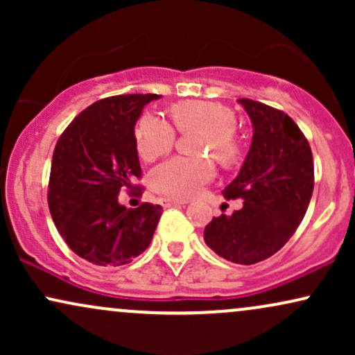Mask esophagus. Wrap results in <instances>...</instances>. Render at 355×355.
<instances>
[{"label":"esophagus","instance_id":"1","mask_svg":"<svg viewBox=\"0 0 355 355\" xmlns=\"http://www.w3.org/2000/svg\"><path fill=\"white\" fill-rule=\"evenodd\" d=\"M160 203L164 207H175V205H185V200H175V198H162Z\"/></svg>","mask_w":355,"mask_h":355}]
</instances>
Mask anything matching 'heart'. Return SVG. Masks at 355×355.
Returning a JSON list of instances; mask_svg holds the SVG:
<instances>
[{"mask_svg": "<svg viewBox=\"0 0 355 355\" xmlns=\"http://www.w3.org/2000/svg\"><path fill=\"white\" fill-rule=\"evenodd\" d=\"M175 125L180 132L202 130L197 140V152H210L223 165L237 160L239 145L234 137L235 113L215 101H178L170 107ZM138 155L145 162H153L172 150L175 130L165 118L146 113L135 128ZM215 175L210 157H175L158 165L150 183L158 193L172 198H190L197 195Z\"/></svg>", "mask_w": 355, "mask_h": 355, "instance_id": "heart-1", "label": "heart"}]
</instances>
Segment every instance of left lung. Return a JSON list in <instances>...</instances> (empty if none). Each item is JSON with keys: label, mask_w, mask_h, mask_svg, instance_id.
<instances>
[{"label": "left lung", "mask_w": 355, "mask_h": 355, "mask_svg": "<svg viewBox=\"0 0 355 355\" xmlns=\"http://www.w3.org/2000/svg\"><path fill=\"white\" fill-rule=\"evenodd\" d=\"M237 101L254 135L242 168L222 193L242 198L243 207L211 218L203 240L223 259L252 266L279 252L302 222L313 190V160L291 116L259 101Z\"/></svg>", "instance_id": "8db88e82"}]
</instances>
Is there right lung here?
<instances>
[{"mask_svg": "<svg viewBox=\"0 0 355 355\" xmlns=\"http://www.w3.org/2000/svg\"><path fill=\"white\" fill-rule=\"evenodd\" d=\"M160 95L100 100L68 125L51 160L48 205L68 247L93 266L118 267L148 248L160 205L126 209L121 190L141 177L135 125L145 105Z\"/></svg>", "mask_w": 355, "mask_h": 355, "instance_id": "add662e5", "label": "right lung"}]
</instances>
